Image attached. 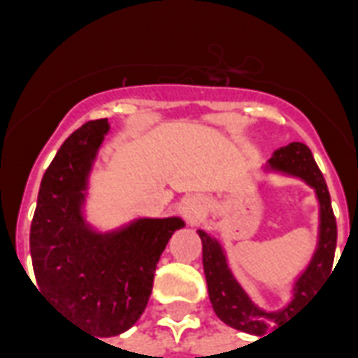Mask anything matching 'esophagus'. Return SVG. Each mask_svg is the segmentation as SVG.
Listing matches in <instances>:
<instances>
[{"instance_id":"34e87169","label":"esophagus","mask_w":358,"mask_h":358,"mask_svg":"<svg viewBox=\"0 0 358 358\" xmlns=\"http://www.w3.org/2000/svg\"><path fill=\"white\" fill-rule=\"evenodd\" d=\"M199 215H201V209H199L197 201H195V199H187V201L184 203V217H186L187 220H195Z\"/></svg>"}]
</instances>
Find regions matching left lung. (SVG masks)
I'll return each instance as SVG.
<instances>
[{
	"instance_id": "obj_1",
	"label": "left lung",
	"mask_w": 358,
	"mask_h": 358,
	"mask_svg": "<svg viewBox=\"0 0 358 358\" xmlns=\"http://www.w3.org/2000/svg\"><path fill=\"white\" fill-rule=\"evenodd\" d=\"M266 169L285 172L289 176H297L303 182H307L308 186L315 189L318 205H320L318 245H316L315 255L310 259L305 272L293 285V299L284 310L264 313L263 308L257 307L228 268L226 255L220 243L215 238H210L207 232L197 230L203 243V270H205L209 299L215 313L228 326L240 331L255 334V336H264L272 324H284L285 316L297 310L315 293L316 287L322 284L324 276H328L331 272L334 255H336V241H338V226H336V217L331 210L330 192H328L322 172L315 163L310 149L305 143L293 141L289 145L274 151Z\"/></svg>"
}]
</instances>
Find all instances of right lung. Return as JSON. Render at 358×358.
I'll use <instances>...</instances> for the list:
<instances>
[{
  "instance_id": "obj_1",
  "label": "right lung",
  "mask_w": 358,
  "mask_h": 358,
  "mask_svg": "<svg viewBox=\"0 0 358 358\" xmlns=\"http://www.w3.org/2000/svg\"><path fill=\"white\" fill-rule=\"evenodd\" d=\"M107 118L90 120L65 140L43 174L30 226V255L43 297L97 338L118 336L148 307L153 276L178 217L138 218L115 232L86 224L82 205Z\"/></svg>"
}]
</instances>
